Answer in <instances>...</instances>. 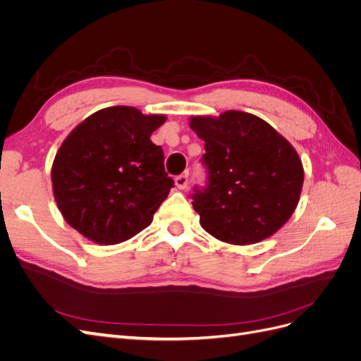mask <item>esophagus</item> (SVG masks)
<instances>
[{
  "instance_id": "1",
  "label": "esophagus",
  "mask_w": 361,
  "mask_h": 361,
  "mask_svg": "<svg viewBox=\"0 0 361 361\" xmlns=\"http://www.w3.org/2000/svg\"><path fill=\"white\" fill-rule=\"evenodd\" d=\"M174 183H176V187H178L179 190L187 188V185H188V174H180V176H178L176 179H174Z\"/></svg>"
}]
</instances>
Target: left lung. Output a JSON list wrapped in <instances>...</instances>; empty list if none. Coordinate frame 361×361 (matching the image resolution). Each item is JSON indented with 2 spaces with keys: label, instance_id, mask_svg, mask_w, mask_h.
<instances>
[{
  "label": "left lung",
  "instance_id": "left-lung-1",
  "mask_svg": "<svg viewBox=\"0 0 361 361\" xmlns=\"http://www.w3.org/2000/svg\"><path fill=\"white\" fill-rule=\"evenodd\" d=\"M190 126L206 150V185L191 195L202 227L233 245L274 235L297 207L304 180L289 141L265 120L235 110L191 117Z\"/></svg>",
  "mask_w": 361,
  "mask_h": 361
}]
</instances>
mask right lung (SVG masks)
<instances>
[{"mask_svg": "<svg viewBox=\"0 0 361 361\" xmlns=\"http://www.w3.org/2000/svg\"><path fill=\"white\" fill-rule=\"evenodd\" d=\"M166 116L108 106L87 117L60 146L52 164L54 197L66 223L102 245L146 228L174 182L150 135Z\"/></svg>", "mask_w": 361, "mask_h": 361, "instance_id": "1", "label": "right lung"}]
</instances>
